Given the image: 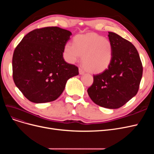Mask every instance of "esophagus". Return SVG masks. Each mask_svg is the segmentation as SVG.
<instances>
[{
  "label": "esophagus",
  "mask_w": 154,
  "mask_h": 154,
  "mask_svg": "<svg viewBox=\"0 0 154 154\" xmlns=\"http://www.w3.org/2000/svg\"><path fill=\"white\" fill-rule=\"evenodd\" d=\"M79 73H80V74H84V73H85V72L83 71V69H81V68H79Z\"/></svg>",
  "instance_id": "34e87169"
}]
</instances>
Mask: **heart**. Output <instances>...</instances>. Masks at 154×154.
Wrapping results in <instances>:
<instances>
[{
	"label": "heart",
	"mask_w": 154,
	"mask_h": 154,
	"mask_svg": "<svg viewBox=\"0 0 154 154\" xmlns=\"http://www.w3.org/2000/svg\"><path fill=\"white\" fill-rule=\"evenodd\" d=\"M63 56L69 63H74L82 57L83 66L91 73H100L109 68L112 61L113 45L111 42L95 33L74 37L73 44L67 43Z\"/></svg>",
	"instance_id": "obj_1"
}]
</instances>
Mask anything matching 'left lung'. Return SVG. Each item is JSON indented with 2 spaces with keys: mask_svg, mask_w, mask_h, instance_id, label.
I'll return each instance as SVG.
<instances>
[{
  "mask_svg": "<svg viewBox=\"0 0 154 154\" xmlns=\"http://www.w3.org/2000/svg\"><path fill=\"white\" fill-rule=\"evenodd\" d=\"M113 45L112 61L103 72L94 75L88 94L96 105L115 109L137 93L143 75L142 63L135 46L115 32H109Z\"/></svg>",
  "mask_w": 154,
  "mask_h": 154,
  "instance_id": "left-lung-1",
  "label": "left lung"
}]
</instances>
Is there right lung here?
Instances as JSON below:
<instances>
[{
    "label": "right lung",
    "mask_w": 154,
    "mask_h": 154,
    "mask_svg": "<svg viewBox=\"0 0 154 154\" xmlns=\"http://www.w3.org/2000/svg\"><path fill=\"white\" fill-rule=\"evenodd\" d=\"M72 33L58 27L36 29L27 33L14 51L15 84L27 100L43 103L57 100L78 68L65 61L64 45Z\"/></svg>",
    "instance_id": "add662e5"
}]
</instances>
